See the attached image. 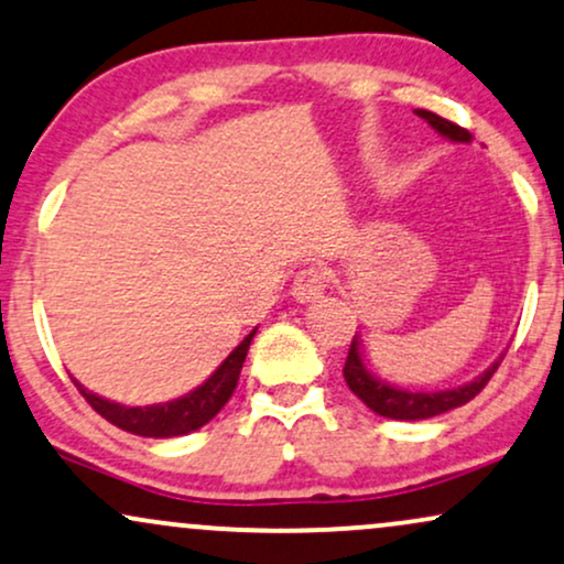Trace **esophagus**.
Here are the masks:
<instances>
[{
    "label": "esophagus",
    "mask_w": 564,
    "mask_h": 564,
    "mask_svg": "<svg viewBox=\"0 0 564 564\" xmlns=\"http://www.w3.org/2000/svg\"><path fill=\"white\" fill-rule=\"evenodd\" d=\"M324 290H327V271L322 267H303L295 274V282H293L295 301L311 303L316 301V297H322Z\"/></svg>",
    "instance_id": "obj_1"
}]
</instances>
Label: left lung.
Instances as JSON below:
<instances>
[{
	"mask_svg": "<svg viewBox=\"0 0 564 564\" xmlns=\"http://www.w3.org/2000/svg\"><path fill=\"white\" fill-rule=\"evenodd\" d=\"M416 116L425 118L438 134L452 139V142H473V134H469L467 129L446 121V118H441L438 112L416 110ZM501 359H505V356H499L486 372L475 377V380L467 382V386L448 388V390H406V388L390 386L386 380H377L372 372H367V367H364V359H361V350H359V335H356L354 340H350L343 377H346L348 388L354 390V393L359 395V399L367 403L375 414L388 416V420L414 422V420H430V416H438L443 412H452V409L465 406L467 401H473L475 395L488 386V380H491L496 369H499Z\"/></svg>",
	"mask_w": 564,
	"mask_h": 564,
	"instance_id": "left-lung-1",
	"label": "left lung"
}]
</instances>
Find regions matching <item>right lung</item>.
<instances>
[{"instance_id":"add662e5","label":"right lung","mask_w":564,"mask_h":564,"mask_svg":"<svg viewBox=\"0 0 564 564\" xmlns=\"http://www.w3.org/2000/svg\"><path fill=\"white\" fill-rule=\"evenodd\" d=\"M253 335L256 329L231 350L227 359L221 361V367L203 386H197L192 393L182 395V399L152 403V406H123V403L89 393L82 382H76V388L99 416H105V420L126 430V433L142 435V438H176V435H187L192 430L203 427L205 422L214 420L224 409V403L231 399Z\"/></svg>"}]
</instances>
